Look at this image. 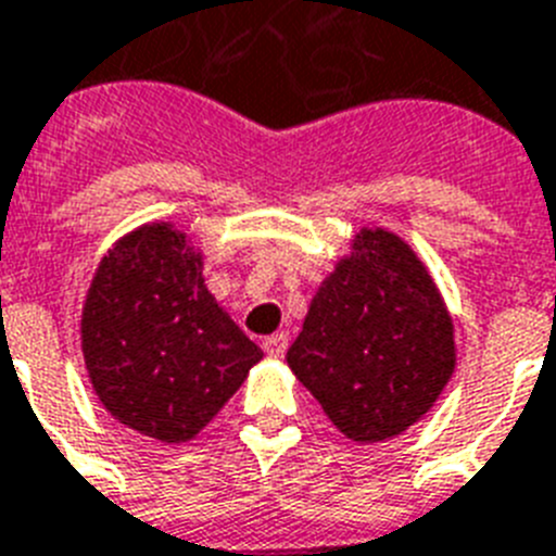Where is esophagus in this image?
Returning <instances> with one entry per match:
<instances>
[{"mask_svg":"<svg viewBox=\"0 0 556 556\" xmlns=\"http://www.w3.org/2000/svg\"><path fill=\"white\" fill-rule=\"evenodd\" d=\"M263 348H265V353H268V356H274V358L286 356L288 333H286V330H279V333H270L268 339L263 342Z\"/></svg>","mask_w":556,"mask_h":556,"instance_id":"1","label":"esophagus"}]
</instances>
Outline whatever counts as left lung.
I'll use <instances>...</instances> for the list:
<instances>
[{
  "label": "left lung",
  "instance_id": "obj_1",
  "mask_svg": "<svg viewBox=\"0 0 556 556\" xmlns=\"http://www.w3.org/2000/svg\"><path fill=\"white\" fill-rule=\"evenodd\" d=\"M288 367L358 444L413 427L455 370L452 319L407 242L365 228L316 291Z\"/></svg>",
  "mask_w": 556,
  "mask_h": 556
}]
</instances>
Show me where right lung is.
Segmentation results:
<instances>
[{"label":"right lung","instance_id":"1","mask_svg":"<svg viewBox=\"0 0 556 556\" xmlns=\"http://www.w3.org/2000/svg\"><path fill=\"white\" fill-rule=\"evenodd\" d=\"M200 265L180 231L152 223L101 260L84 305L81 348L98 399L166 444L198 435L263 358L206 291Z\"/></svg>","mask_w":556,"mask_h":556}]
</instances>
